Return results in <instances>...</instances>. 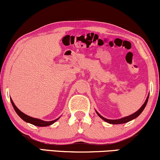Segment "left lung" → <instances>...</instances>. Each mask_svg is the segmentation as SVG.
<instances>
[{
  "mask_svg": "<svg viewBox=\"0 0 160 160\" xmlns=\"http://www.w3.org/2000/svg\"><path fill=\"white\" fill-rule=\"evenodd\" d=\"M148 98H149V94H148V96L146 100H145V103L142 104V107L139 108V109L138 110L137 112H135L134 113L131 114V115H130L128 116H125V117L121 118V119H106V118H104V117H103V116H102L101 115H100V114L98 113V112L96 111V113H97V115L99 116L101 119H103L104 122H108V123L112 124V125H119V124L126 123V122H128L131 121V120L136 119V118L138 117V116L140 115L142 112L143 111V110L145 109V106H146V104L148 103Z\"/></svg>",
  "mask_w": 160,
  "mask_h": 160,
  "instance_id": "obj_1",
  "label": "left lung"
}]
</instances>
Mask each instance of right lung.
<instances>
[{"mask_svg": "<svg viewBox=\"0 0 160 160\" xmlns=\"http://www.w3.org/2000/svg\"><path fill=\"white\" fill-rule=\"evenodd\" d=\"M10 101H11L12 104L14 109H15V112H16L18 115L20 117H21V119L23 120V121H25L26 122H28V123L32 124V125H33L38 126V127H46V126H49V125H52L53 123H55V122H56L57 120H58L59 118H60V117H58V119L52 120V121L47 122V121H44V120L36 119V118L31 117V116H29L26 115L25 113H22V112H21V110H20L18 108L16 107V106H15V104H14V102H13L12 98H10Z\"/></svg>", "mask_w": 160, "mask_h": 160, "instance_id": "1", "label": "right lung"}]
</instances>
